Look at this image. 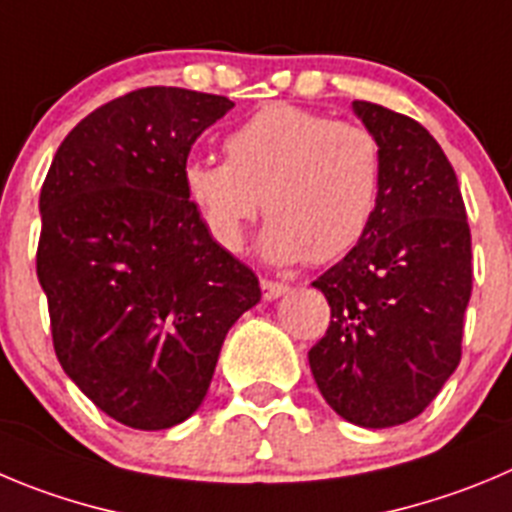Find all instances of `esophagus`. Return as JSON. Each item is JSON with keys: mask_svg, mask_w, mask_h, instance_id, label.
I'll use <instances>...</instances> for the list:
<instances>
[{"mask_svg": "<svg viewBox=\"0 0 512 512\" xmlns=\"http://www.w3.org/2000/svg\"><path fill=\"white\" fill-rule=\"evenodd\" d=\"M260 288H262V298H265V300H278L280 295H285L290 290L288 285L275 283V280H262Z\"/></svg>", "mask_w": 512, "mask_h": 512, "instance_id": "esophagus-1", "label": "esophagus"}]
</instances>
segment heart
Instances as JSON below:
<instances>
[{
  "mask_svg": "<svg viewBox=\"0 0 512 512\" xmlns=\"http://www.w3.org/2000/svg\"><path fill=\"white\" fill-rule=\"evenodd\" d=\"M224 161L191 159L181 169L186 202L222 250L245 245L262 212L270 262H333L364 240L384 184V148L369 126L336 121L290 103L252 113L224 136Z\"/></svg>",
  "mask_w": 512,
  "mask_h": 512,
  "instance_id": "1",
  "label": "heart"
}]
</instances>
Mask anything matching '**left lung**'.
I'll list each match as a JSON object with an SVG mask.
<instances>
[{"instance_id": "8db88e82", "label": "left lung", "mask_w": 512, "mask_h": 512, "mask_svg": "<svg viewBox=\"0 0 512 512\" xmlns=\"http://www.w3.org/2000/svg\"><path fill=\"white\" fill-rule=\"evenodd\" d=\"M353 113L379 136L384 184L364 240L313 283L331 326L308 361L333 412L384 429L419 417L460 364L472 242L455 169L427 128L366 100Z\"/></svg>"}]
</instances>
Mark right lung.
Here are the masks:
<instances>
[{
	"mask_svg": "<svg viewBox=\"0 0 512 512\" xmlns=\"http://www.w3.org/2000/svg\"><path fill=\"white\" fill-rule=\"evenodd\" d=\"M229 108L224 95L133 90L65 136L42 184L37 278L57 361L126 427L197 412L224 336L260 303L255 272L209 237L181 189L191 146Z\"/></svg>",
	"mask_w": 512,
	"mask_h": 512,
	"instance_id": "obj_1",
	"label": "right lung"
}]
</instances>
